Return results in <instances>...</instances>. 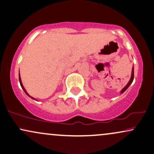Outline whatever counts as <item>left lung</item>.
<instances>
[{"instance_id": "1", "label": "left lung", "mask_w": 154, "mask_h": 154, "mask_svg": "<svg viewBox=\"0 0 154 154\" xmlns=\"http://www.w3.org/2000/svg\"><path fill=\"white\" fill-rule=\"evenodd\" d=\"M133 79H134V68H133H133H132V72H131V77L130 80H129V82H128V84H127L126 85H125V86L124 87V88H123V89H122V90H121V91H120V93L123 94V92H125V90H126L128 88V87L130 86V85H131V83L133 82Z\"/></svg>"}]
</instances>
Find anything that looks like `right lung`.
Here are the masks:
<instances>
[{
	"mask_svg": "<svg viewBox=\"0 0 154 154\" xmlns=\"http://www.w3.org/2000/svg\"><path fill=\"white\" fill-rule=\"evenodd\" d=\"M18 77H19V82H20V85H21V87L22 88V89H23V91L25 92V93L26 94V95L29 96V97H30L31 99H33V100H36V99H35L34 97H31V96H30L29 95V93H28V92L26 91V90H25V88H24V87H23V84H22V82H21V77H20V73H19V75H18Z\"/></svg>",
	"mask_w": 154,
	"mask_h": 154,
	"instance_id": "1",
	"label": "right lung"
}]
</instances>
